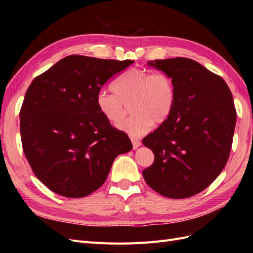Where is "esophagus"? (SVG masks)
<instances>
[{"instance_id": "34e87169", "label": "esophagus", "mask_w": 253, "mask_h": 253, "mask_svg": "<svg viewBox=\"0 0 253 253\" xmlns=\"http://www.w3.org/2000/svg\"><path fill=\"white\" fill-rule=\"evenodd\" d=\"M132 143H133V149L139 148L140 145H141L140 140H138V139H135V138H132Z\"/></svg>"}]
</instances>
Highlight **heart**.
<instances>
[{
	"label": "heart",
	"mask_w": 253,
	"mask_h": 253,
	"mask_svg": "<svg viewBox=\"0 0 253 253\" xmlns=\"http://www.w3.org/2000/svg\"><path fill=\"white\" fill-rule=\"evenodd\" d=\"M113 90L99 91L97 109L106 120L116 125L125 116L126 105L132 103L133 115L117 126L121 132L132 137L148 133L154 121L165 122L176 101L175 84L170 76L144 68H133L122 75L113 84Z\"/></svg>",
	"instance_id": "1"
}]
</instances>
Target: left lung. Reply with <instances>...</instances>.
I'll use <instances>...</instances> for the list:
<instances>
[{
	"instance_id": "8db88e82",
	"label": "left lung",
	"mask_w": 253,
	"mask_h": 253,
	"mask_svg": "<svg viewBox=\"0 0 253 253\" xmlns=\"http://www.w3.org/2000/svg\"><path fill=\"white\" fill-rule=\"evenodd\" d=\"M149 65L173 79L176 101L170 117L142 140L154 153L143 178L166 197H191L208 188L228 162L236 122L232 93L220 76L194 60Z\"/></svg>"
}]
</instances>
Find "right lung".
Masks as SVG:
<instances>
[{"instance_id": "1", "label": "right lung", "mask_w": 253, "mask_h": 253, "mask_svg": "<svg viewBox=\"0 0 253 253\" xmlns=\"http://www.w3.org/2000/svg\"><path fill=\"white\" fill-rule=\"evenodd\" d=\"M133 62L72 55L30 83L20 111L22 147L52 192L89 195L108 178L114 159L132 150L128 136L99 113L96 97Z\"/></svg>"}]
</instances>
